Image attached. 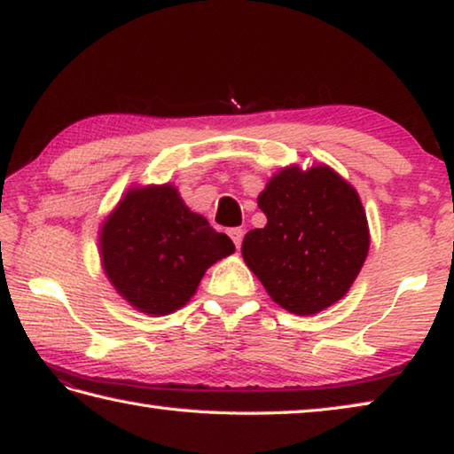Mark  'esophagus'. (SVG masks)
Wrapping results in <instances>:
<instances>
[{
    "label": "esophagus",
    "mask_w": 454,
    "mask_h": 454,
    "mask_svg": "<svg viewBox=\"0 0 454 454\" xmlns=\"http://www.w3.org/2000/svg\"><path fill=\"white\" fill-rule=\"evenodd\" d=\"M230 238H232V242H234V246L238 250H240V246H242V238H244V230L242 228H232L230 230Z\"/></svg>",
    "instance_id": "34e87169"
}]
</instances>
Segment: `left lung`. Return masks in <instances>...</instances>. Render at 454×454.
I'll use <instances>...</instances> for the list:
<instances>
[{
  "mask_svg": "<svg viewBox=\"0 0 454 454\" xmlns=\"http://www.w3.org/2000/svg\"><path fill=\"white\" fill-rule=\"evenodd\" d=\"M266 226L244 236L242 258L284 310L309 317L347 296L371 246L358 192L326 164L280 168L258 196Z\"/></svg>",
  "mask_w": 454,
  "mask_h": 454,
  "instance_id": "1",
  "label": "left lung"
}]
</instances>
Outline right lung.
<instances>
[{"label": "right lung", "mask_w": 454, "mask_h": 454, "mask_svg": "<svg viewBox=\"0 0 454 454\" xmlns=\"http://www.w3.org/2000/svg\"><path fill=\"white\" fill-rule=\"evenodd\" d=\"M234 244L192 212L174 184L132 186L99 228L102 268L124 301L150 317L180 310Z\"/></svg>", "instance_id": "obj_1"}]
</instances>
